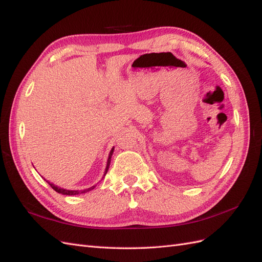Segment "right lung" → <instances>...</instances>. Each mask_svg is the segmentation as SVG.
<instances>
[{
    "mask_svg": "<svg viewBox=\"0 0 262 262\" xmlns=\"http://www.w3.org/2000/svg\"><path fill=\"white\" fill-rule=\"evenodd\" d=\"M114 148H115V147H113V148H112V150H110V153H109L108 161H107V166H106L105 173H104V177L106 176V173H107L108 168H109L110 162H112V155H113V153H114ZM104 177H102V178H104ZM46 181L48 182V184L50 185V187H51L53 190H55V191H57L58 193L66 194V195H76V194L85 193V192H89V191H91V190H93L95 187H96V185H95V186H93V187H91V188H89V189H84V190H68V189H63V188H61V187L55 186V185H53V184H52V182H49L48 180H46Z\"/></svg>",
    "mask_w": 262,
    "mask_h": 262,
    "instance_id": "1",
    "label": "right lung"
}]
</instances>
